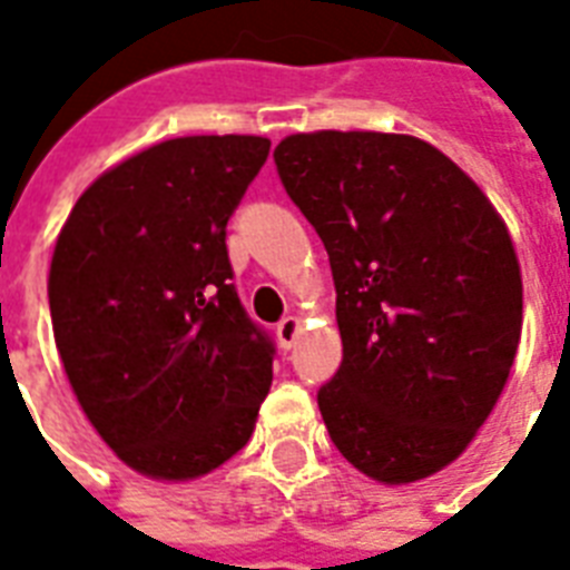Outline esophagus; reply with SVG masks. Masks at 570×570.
I'll return each mask as SVG.
<instances>
[{
	"label": "esophagus",
	"instance_id": "obj_1",
	"mask_svg": "<svg viewBox=\"0 0 570 570\" xmlns=\"http://www.w3.org/2000/svg\"><path fill=\"white\" fill-rule=\"evenodd\" d=\"M277 343H281V348L284 352H289V348L295 346V340H298V334H302V320L298 316H284V320L277 322Z\"/></svg>",
	"mask_w": 570,
	"mask_h": 570
}]
</instances>
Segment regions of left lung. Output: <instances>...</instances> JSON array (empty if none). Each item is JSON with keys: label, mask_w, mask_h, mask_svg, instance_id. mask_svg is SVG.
I'll return each instance as SVG.
<instances>
[{"label": "left lung", "mask_w": 570, "mask_h": 570, "mask_svg": "<svg viewBox=\"0 0 570 570\" xmlns=\"http://www.w3.org/2000/svg\"><path fill=\"white\" fill-rule=\"evenodd\" d=\"M275 165L337 286L343 364L316 393L331 441L387 485L432 476L473 441L518 352L523 286L505 224L420 138L302 132Z\"/></svg>", "instance_id": "obj_1"}]
</instances>
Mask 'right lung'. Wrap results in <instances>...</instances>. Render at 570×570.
I'll return each mask as SVG.
<instances>
[{"instance_id":"obj_1","label":"right lung","mask_w":570,"mask_h":570,"mask_svg":"<svg viewBox=\"0 0 570 570\" xmlns=\"http://www.w3.org/2000/svg\"><path fill=\"white\" fill-rule=\"evenodd\" d=\"M259 136L147 147L76 200L49 268L56 346L120 461L191 479L248 443L275 340L242 307L227 222L266 163Z\"/></svg>"}]
</instances>
